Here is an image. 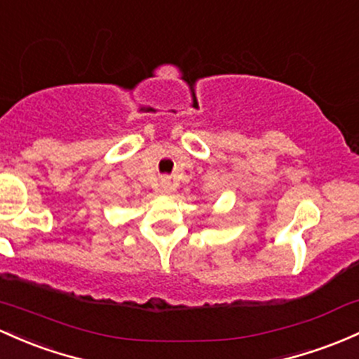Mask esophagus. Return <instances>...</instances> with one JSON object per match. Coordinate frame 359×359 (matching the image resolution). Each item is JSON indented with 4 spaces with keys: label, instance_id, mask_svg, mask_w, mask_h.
Wrapping results in <instances>:
<instances>
[{
    "label": "esophagus",
    "instance_id": "esophagus-1",
    "mask_svg": "<svg viewBox=\"0 0 359 359\" xmlns=\"http://www.w3.org/2000/svg\"><path fill=\"white\" fill-rule=\"evenodd\" d=\"M160 191L163 192V194H168V192L172 191V184H170V180H168V179H161Z\"/></svg>",
    "mask_w": 359,
    "mask_h": 359
}]
</instances>
